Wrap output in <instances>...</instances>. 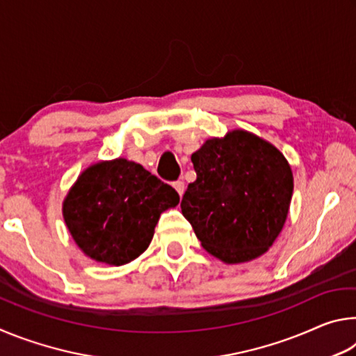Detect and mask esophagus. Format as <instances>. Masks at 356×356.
<instances>
[{
	"label": "esophagus",
	"mask_w": 356,
	"mask_h": 356,
	"mask_svg": "<svg viewBox=\"0 0 356 356\" xmlns=\"http://www.w3.org/2000/svg\"><path fill=\"white\" fill-rule=\"evenodd\" d=\"M172 186H174V188H176V191L179 193V196H182V195H184V191H185V184H184V180H176V182L172 184Z\"/></svg>",
	"instance_id": "34e87169"
}]
</instances>
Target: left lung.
<instances>
[{
	"instance_id": "1",
	"label": "left lung",
	"mask_w": 356,
	"mask_h": 356,
	"mask_svg": "<svg viewBox=\"0 0 356 356\" xmlns=\"http://www.w3.org/2000/svg\"><path fill=\"white\" fill-rule=\"evenodd\" d=\"M196 180L180 209L202 248L226 264L262 256L284 226L291 165L273 144L245 130L212 138L191 155Z\"/></svg>"
}]
</instances>
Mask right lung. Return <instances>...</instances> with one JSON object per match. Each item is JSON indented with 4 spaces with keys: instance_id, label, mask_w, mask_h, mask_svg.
Segmentation results:
<instances>
[{
    "instance_id": "right-lung-1",
    "label": "right lung",
    "mask_w": 356,
    "mask_h": 356,
    "mask_svg": "<svg viewBox=\"0 0 356 356\" xmlns=\"http://www.w3.org/2000/svg\"><path fill=\"white\" fill-rule=\"evenodd\" d=\"M177 204L171 185L135 161L116 159L78 176L63 202V215L84 254L124 265L147 250L161 212Z\"/></svg>"
}]
</instances>
